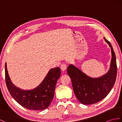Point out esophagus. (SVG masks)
<instances>
[{"instance_id":"obj_1","label":"esophagus","mask_w":122,"mask_h":122,"mask_svg":"<svg viewBox=\"0 0 122 122\" xmlns=\"http://www.w3.org/2000/svg\"><path fill=\"white\" fill-rule=\"evenodd\" d=\"M60 68H61V70L62 71H65L66 70V64H62L61 65V66H60Z\"/></svg>"}]
</instances>
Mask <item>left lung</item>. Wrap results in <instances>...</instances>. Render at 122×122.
<instances>
[{
	"label": "left lung",
	"instance_id": "obj_1",
	"mask_svg": "<svg viewBox=\"0 0 122 122\" xmlns=\"http://www.w3.org/2000/svg\"><path fill=\"white\" fill-rule=\"evenodd\" d=\"M104 39L109 45L112 52L110 69L107 73L98 78H92L72 64L69 65L67 69L74 94L83 104H92L102 100L115 84L117 75L116 56L110 42L105 38Z\"/></svg>",
	"mask_w": 122,
	"mask_h": 122
}]
</instances>
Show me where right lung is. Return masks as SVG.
Masks as SVG:
<instances>
[{"label": "right lung", "mask_w": 122, "mask_h": 122, "mask_svg": "<svg viewBox=\"0 0 122 122\" xmlns=\"http://www.w3.org/2000/svg\"><path fill=\"white\" fill-rule=\"evenodd\" d=\"M61 73L60 68L51 69L37 87L22 90L11 82L5 64V80L10 95L22 107L29 110H42L49 107L53 98L56 85Z\"/></svg>", "instance_id": "right-lung-1"}]
</instances>
